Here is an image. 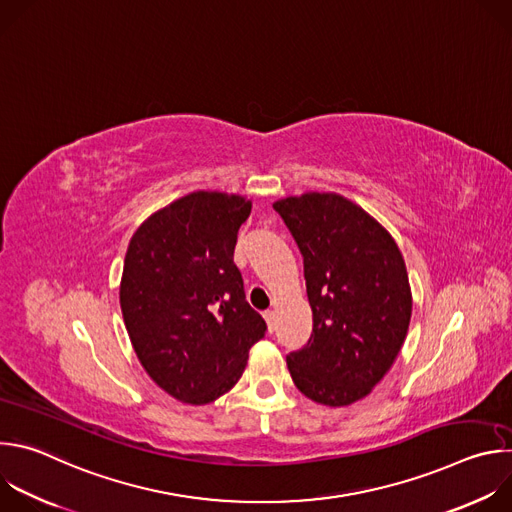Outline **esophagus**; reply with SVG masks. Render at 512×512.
<instances>
[{
    "label": "esophagus",
    "mask_w": 512,
    "mask_h": 512,
    "mask_svg": "<svg viewBox=\"0 0 512 512\" xmlns=\"http://www.w3.org/2000/svg\"><path fill=\"white\" fill-rule=\"evenodd\" d=\"M263 318H265V322H267V326H269V332H273V328H275V312H273V310H267V312L263 314Z\"/></svg>",
    "instance_id": "esophagus-1"
}]
</instances>
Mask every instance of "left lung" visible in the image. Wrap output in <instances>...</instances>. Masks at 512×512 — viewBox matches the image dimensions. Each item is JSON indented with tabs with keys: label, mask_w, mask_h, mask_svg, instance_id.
I'll return each instance as SVG.
<instances>
[{
	"label": "left lung",
	"mask_w": 512,
	"mask_h": 512,
	"mask_svg": "<svg viewBox=\"0 0 512 512\" xmlns=\"http://www.w3.org/2000/svg\"><path fill=\"white\" fill-rule=\"evenodd\" d=\"M304 257L314 328L287 354L296 387L312 401L344 407L387 375L411 320V287L395 239L340 194L308 192L277 200Z\"/></svg>",
	"instance_id": "left-lung-1"
}]
</instances>
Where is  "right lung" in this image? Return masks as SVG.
Instances as JSON below:
<instances>
[{
	"label": "right lung",
	"mask_w": 512,
	"mask_h": 512,
	"mask_svg": "<svg viewBox=\"0 0 512 512\" xmlns=\"http://www.w3.org/2000/svg\"><path fill=\"white\" fill-rule=\"evenodd\" d=\"M251 200L198 190L129 241L119 302L141 367L168 395L206 405L241 379L265 320L247 304L235 245Z\"/></svg>",
	"instance_id": "1"
}]
</instances>
